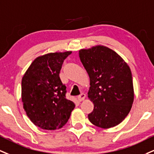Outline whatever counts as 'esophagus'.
<instances>
[{
    "label": "esophagus",
    "mask_w": 154,
    "mask_h": 154,
    "mask_svg": "<svg viewBox=\"0 0 154 154\" xmlns=\"http://www.w3.org/2000/svg\"><path fill=\"white\" fill-rule=\"evenodd\" d=\"M85 97H86L85 94L82 93V94H80V95L78 96V100H79V101H82V100H85Z\"/></svg>",
    "instance_id": "34e87169"
}]
</instances>
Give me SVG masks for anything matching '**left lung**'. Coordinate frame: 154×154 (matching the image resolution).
<instances>
[{"mask_svg":"<svg viewBox=\"0 0 154 154\" xmlns=\"http://www.w3.org/2000/svg\"><path fill=\"white\" fill-rule=\"evenodd\" d=\"M90 79L88 97L94 109L88 114L96 126L109 128L118 125L130 112L134 92L128 65L113 50L96 46L79 51Z\"/></svg>","mask_w":154,"mask_h":154,"instance_id":"obj_1","label":"left lung"}]
</instances>
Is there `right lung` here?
Returning <instances> with one entry per match:
<instances>
[{
  "label": "right lung",
  "instance_id": "obj_1",
  "mask_svg": "<svg viewBox=\"0 0 154 154\" xmlns=\"http://www.w3.org/2000/svg\"><path fill=\"white\" fill-rule=\"evenodd\" d=\"M72 51L37 57L22 78L23 109L35 125L56 130L67 123L75 105L66 98V88L59 77L64 60Z\"/></svg>",
  "mask_w": 154,
  "mask_h": 154
}]
</instances>
